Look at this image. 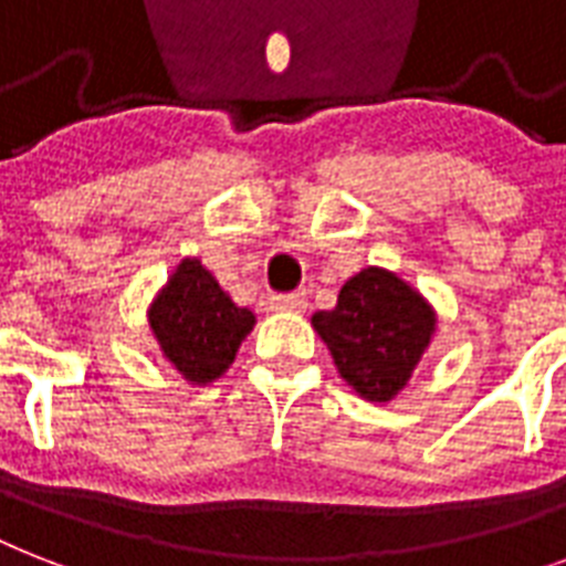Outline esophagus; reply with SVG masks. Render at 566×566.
<instances>
[{
  "instance_id": "obj_1",
  "label": "esophagus",
  "mask_w": 566,
  "mask_h": 566,
  "mask_svg": "<svg viewBox=\"0 0 566 566\" xmlns=\"http://www.w3.org/2000/svg\"><path fill=\"white\" fill-rule=\"evenodd\" d=\"M270 305H273L275 311H291V314H302V311L308 308V302H305V296H300V293H275L273 300H270Z\"/></svg>"
}]
</instances>
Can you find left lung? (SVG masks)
I'll return each instance as SVG.
<instances>
[{
	"instance_id": "left-lung-1",
	"label": "left lung",
	"mask_w": 566,
	"mask_h": 566,
	"mask_svg": "<svg viewBox=\"0 0 566 566\" xmlns=\"http://www.w3.org/2000/svg\"><path fill=\"white\" fill-rule=\"evenodd\" d=\"M311 323L337 373L373 402H387L402 390L434 332V314L420 293L378 266L353 275L335 308L317 311Z\"/></svg>"
}]
</instances>
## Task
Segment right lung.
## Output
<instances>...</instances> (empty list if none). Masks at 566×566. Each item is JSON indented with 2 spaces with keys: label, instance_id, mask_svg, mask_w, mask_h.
<instances>
[{
  "label": "right lung",
  "instance_id": "add662e5",
  "mask_svg": "<svg viewBox=\"0 0 566 566\" xmlns=\"http://www.w3.org/2000/svg\"><path fill=\"white\" fill-rule=\"evenodd\" d=\"M149 319L172 367L202 385L229 370L243 337L255 326L252 311L238 308L199 261H181L155 300Z\"/></svg>",
  "mask_w": 566,
  "mask_h": 566
}]
</instances>
